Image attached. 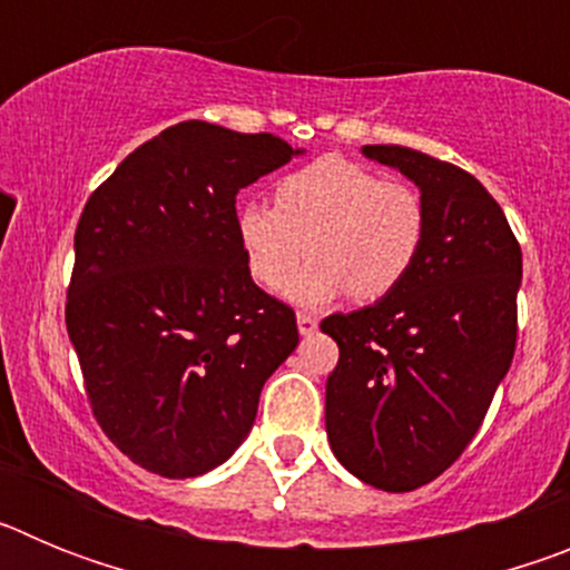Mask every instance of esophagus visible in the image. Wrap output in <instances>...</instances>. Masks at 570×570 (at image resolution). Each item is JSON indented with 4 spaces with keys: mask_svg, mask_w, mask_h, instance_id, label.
<instances>
[{
    "mask_svg": "<svg viewBox=\"0 0 570 570\" xmlns=\"http://www.w3.org/2000/svg\"><path fill=\"white\" fill-rule=\"evenodd\" d=\"M296 325H299L302 336H311L316 331V325H320V320H316L314 314H305V311H299V314H296Z\"/></svg>",
    "mask_w": 570,
    "mask_h": 570,
    "instance_id": "34e87169",
    "label": "esophagus"
}]
</instances>
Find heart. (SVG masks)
I'll use <instances>...</instances> for the list:
<instances>
[{
	"label": "heart",
	"mask_w": 570,
	"mask_h": 570,
	"mask_svg": "<svg viewBox=\"0 0 570 570\" xmlns=\"http://www.w3.org/2000/svg\"><path fill=\"white\" fill-rule=\"evenodd\" d=\"M234 230L250 276L268 291L282 288L308 253L312 265L291 281L288 296L316 308L342 294L356 302L394 294L420 259L428 216L411 185L320 156L282 176L274 208L242 203Z\"/></svg>",
	"instance_id": "obj_1"
}]
</instances>
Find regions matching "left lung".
<instances>
[{
  "label": "left lung",
  "instance_id": "left-lung-1",
  "mask_svg": "<svg viewBox=\"0 0 570 570\" xmlns=\"http://www.w3.org/2000/svg\"><path fill=\"white\" fill-rule=\"evenodd\" d=\"M367 159L420 188L425 245L394 294L320 328L340 345L325 385L336 460L365 485H428L480 431L517 347L522 250L505 214L468 170L402 145Z\"/></svg>",
  "mask_w": 570,
  "mask_h": 570
}]
</instances>
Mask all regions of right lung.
Segmentation results:
<instances>
[{
    "mask_svg": "<svg viewBox=\"0 0 570 570\" xmlns=\"http://www.w3.org/2000/svg\"><path fill=\"white\" fill-rule=\"evenodd\" d=\"M296 154L190 119L125 156L79 216L68 336L94 416L145 471L223 465L299 345L294 311L250 279L234 230L236 194Z\"/></svg>",
    "mask_w": 570,
    "mask_h": 570,
    "instance_id": "right-lung-1",
    "label": "right lung"
}]
</instances>
